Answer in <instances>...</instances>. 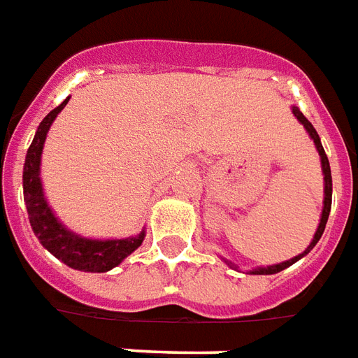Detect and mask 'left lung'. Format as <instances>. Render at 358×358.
<instances>
[{
  "label": "left lung",
  "mask_w": 358,
  "mask_h": 358,
  "mask_svg": "<svg viewBox=\"0 0 358 358\" xmlns=\"http://www.w3.org/2000/svg\"><path fill=\"white\" fill-rule=\"evenodd\" d=\"M293 115L297 117V120H299L301 124L305 126V130L308 132V136L313 138V141H315L316 149H318V155H320V163H322V172H324V209H322V217H320V224H318V228H316V234L315 238H313V241H310V245H308L301 255L293 257V259H289V261H284V263H278V264H272V266H259V268L251 270V274H276V272H282L284 268H287V266H292L293 263H297L301 257H305L310 251V249L315 248L316 243H318V240L322 238L324 234V228H326V222H328V217H330V209H331V171H330V163H328V157H326V153H324V148L322 143H320V138H318V134H316L315 126L308 122L307 118H305V115L301 113L297 107H293ZM228 263V261H226ZM230 266H232V263H228Z\"/></svg>",
  "instance_id": "1"
}]
</instances>
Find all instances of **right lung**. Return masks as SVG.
<instances>
[{"label": "right lung", "instance_id": "right-lung-1", "mask_svg": "<svg viewBox=\"0 0 358 358\" xmlns=\"http://www.w3.org/2000/svg\"><path fill=\"white\" fill-rule=\"evenodd\" d=\"M69 99L71 97H66L65 101L43 118L36 130L34 140L28 148L24 171H22L24 203H27L28 218H30V226L34 230L36 238L51 255H55L61 263H65L66 266L74 270L107 272L122 263L126 257L140 248L141 241L145 238V232L141 230L136 238H126V240H88V238H82V236H76L71 230H66L53 215V210L50 209V205L43 197L42 180H40L42 149L45 136L50 132L51 122L63 110Z\"/></svg>", "mask_w": 358, "mask_h": 358}]
</instances>
